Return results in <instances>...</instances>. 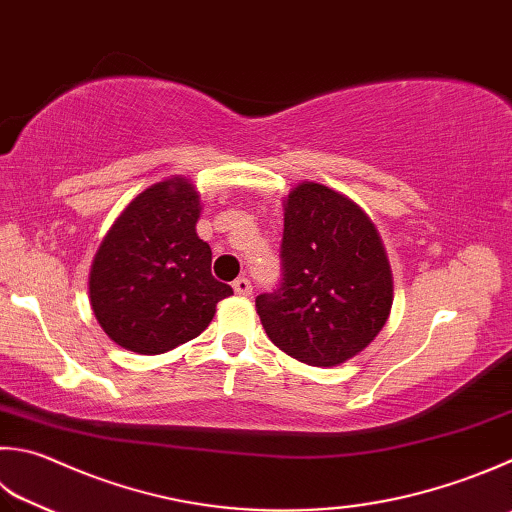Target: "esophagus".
Instances as JSON below:
<instances>
[{"label": "esophagus", "mask_w": 512, "mask_h": 512, "mask_svg": "<svg viewBox=\"0 0 512 512\" xmlns=\"http://www.w3.org/2000/svg\"><path fill=\"white\" fill-rule=\"evenodd\" d=\"M234 292L240 294V296H249V294H252V281H249V278H245V276L236 278Z\"/></svg>", "instance_id": "esophagus-1"}]
</instances>
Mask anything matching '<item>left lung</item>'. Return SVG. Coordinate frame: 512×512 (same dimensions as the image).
Returning a JSON list of instances; mask_svg holds the SVG:
<instances>
[{
	"label": "left lung",
	"instance_id": "left-lung-1",
	"mask_svg": "<svg viewBox=\"0 0 512 512\" xmlns=\"http://www.w3.org/2000/svg\"><path fill=\"white\" fill-rule=\"evenodd\" d=\"M390 307V265L368 216L323 185H298L285 205L281 283L256 296L272 343L330 368L374 341Z\"/></svg>",
	"mask_w": 512,
	"mask_h": 512
}]
</instances>
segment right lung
Returning a JSON list of instances; mask_svg holds the SVG:
<instances>
[{
	"mask_svg": "<svg viewBox=\"0 0 512 512\" xmlns=\"http://www.w3.org/2000/svg\"><path fill=\"white\" fill-rule=\"evenodd\" d=\"M200 198L187 180L158 182L115 220L95 254L91 307L111 339L162 354L205 330L234 294L211 276V249L196 234Z\"/></svg>",
	"mask_w": 512,
	"mask_h": 512,
	"instance_id": "add662e5",
	"label": "right lung"
}]
</instances>
